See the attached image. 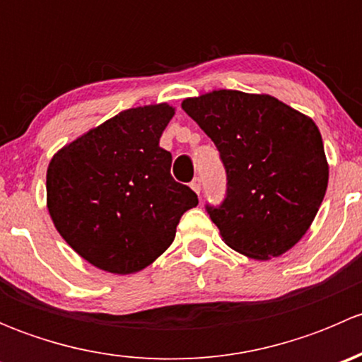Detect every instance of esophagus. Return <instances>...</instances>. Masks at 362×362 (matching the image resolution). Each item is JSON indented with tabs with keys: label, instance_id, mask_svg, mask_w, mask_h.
<instances>
[{
	"label": "esophagus",
	"instance_id": "1",
	"mask_svg": "<svg viewBox=\"0 0 362 362\" xmlns=\"http://www.w3.org/2000/svg\"><path fill=\"white\" fill-rule=\"evenodd\" d=\"M191 189L199 196V192H202V180H199V178H194V180L191 182Z\"/></svg>",
	"mask_w": 362,
	"mask_h": 362
}]
</instances>
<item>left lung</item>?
<instances>
[{"label": "left lung", "mask_w": 362, "mask_h": 362, "mask_svg": "<svg viewBox=\"0 0 362 362\" xmlns=\"http://www.w3.org/2000/svg\"><path fill=\"white\" fill-rule=\"evenodd\" d=\"M182 108L221 152L228 194L206 206L233 250L268 261L305 236L319 211L329 164L317 124L269 94L218 89Z\"/></svg>", "instance_id": "left-lung-1"}]
</instances>
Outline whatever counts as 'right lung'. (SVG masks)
<instances>
[{"label":"right lung","instance_id":"add662e5","mask_svg":"<svg viewBox=\"0 0 362 362\" xmlns=\"http://www.w3.org/2000/svg\"><path fill=\"white\" fill-rule=\"evenodd\" d=\"M175 108H129L54 154L47 168V208L80 257L115 275L141 272L173 243L184 211L198 204L173 180L159 138Z\"/></svg>","mask_w":362,"mask_h":362}]
</instances>
